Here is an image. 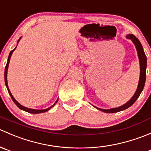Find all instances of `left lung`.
Instances as JSON below:
<instances>
[{
	"label": "left lung",
	"mask_w": 151,
	"mask_h": 151,
	"mask_svg": "<svg viewBox=\"0 0 151 151\" xmlns=\"http://www.w3.org/2000/svg\"><path fill=\"white\" fill-rule=\"evenodd\" d=\"M126 39H131L132 41V42L134 43V45H135L136 47L137 52L138 58H139V68H140V74H139V83H138V86L137 88L136 92L134 93L133 96L132 97L130 100L129 101L124 104L122 106H118V107L115 108H112V109H101V108H98L96 106H93L94 107H96V109H98L99 110L102 111V112H106V113H114V112H118L120 111L124 110V109H127L129 106H132L134 103L136 101V100L137 99L138 97L139 96L140 93L142 91L143 88H144L145 83V79H146V67H147V58H146L145 54V52L143 50V47L142 46L140 42L134 36L133 34H128L126 36Z\"/></svg>",
	"instance_id": "8db88e82"
}]
</instances>
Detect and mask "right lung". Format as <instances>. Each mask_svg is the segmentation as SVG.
Segmentation results:
<instances>
[{"instance_id": "1", "label": "right lung", "mask_w": 151, "mask_h": 151, "mask_svg": "<svg viewBox=\"0 0 151 151\" xmlns=\"http://www.w3.org/2000/svg\"><path fill=\"white\" fill-rule=\"evenodd\" d=\"M21 38H22V37H20V38H19V40H18V42H17V44H18V42H19V40H20V39H21ZM16 48H17V47H15V48L13 50H12V51L10 52L9 55L8 60H7L6 66V68H5V73H4V79H5V84H6V88H7V90H8V91H9V95H10L11 98L12 99V100H13V101H14V102L15 103V104H16L17 106L19 108V109H22V110H24V111H25V112H29V113H32V114H38V113H42V112H47V111L50 110V109H51V108L52 107V106H54L55 105L56 103H57V102H58V99H57V101H56L55 102V104H53V105H52L51 106H50V107H48V108H47V109H30V108L25 107V106H22V105H21L20 104H19V102H18L17 101H16V99H15L14 98V96H12V93H11V91H10L9 88V86H8V83H7V71H8L9 64V61H10L11 56H12V53H13V52L14 51V50H15V49H16Z\"/></svg>"}]
</instances>
